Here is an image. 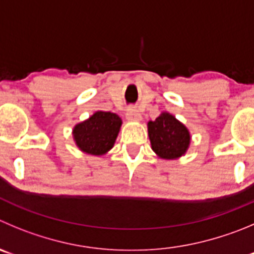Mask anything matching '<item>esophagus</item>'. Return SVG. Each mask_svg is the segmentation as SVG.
I'll return each instance as SVG.
<instances>
[{"instance_id": "esophagus-1", "label": "esophagus", "mask_w": 254, "mask_h": 254, "mask_svg": "<svg viewBox=\"0 0 254 254\" xmlns=\"http://www.w3.org/2000/svg\"><path fill=\"white\" fill-rule=\"evenodd\" d=\"M127 118L129 120H132V122H139L141 119V115L136 109H129L127 111Z\"/></svg>"}]
</instances>
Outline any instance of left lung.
<instances>
[{
	"label": "left lung",
	"instance_id": "1",
	"mask_svg": "<svg viewBox=\"0 0 254 254\" xmlns=\"http://www.w3.org/2000/svg\"><path fill=\"white\" fill-rule=\"evenodd\" d=\"M151 149L163 159H177L186 154L190 143L189 130L169 113H162L148 123Z\"/></svg>",
	"mask_w": 254,
	"mask_h": 254
}]
</instances>
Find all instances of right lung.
<instances>
[{"instance_id":"1","label":"right lung","mask_w":254,"mask_h":254,"mask_svg":"<svg viewBox=\"0 0 254 254\" xmlns=\"http://www.w3.org/2000/svg\"><path fill=\"white\" fill-rule=\"evenodd\" d=\"M122 127V119L110 111H96L87 120L73 127V139L80 150L103 155L114 146Z\"/></svg>"}]
</instances>
